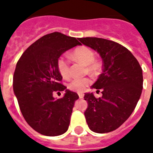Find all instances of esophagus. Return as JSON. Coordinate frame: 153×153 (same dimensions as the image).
<instances>
[{"label":"esophagus","mask_w":153,"mask_h":153,"mask_svg":"<svg viewBox=\"0 0 153 153\" xmlns=\"http://www.w3.org/2000/svg\"><path fill=\"white\" fill-rule=\"evenodd\" d=\"M78 95H79V99H83L84 97V94L83 93H78Z\"/></svg>","instance_id":"34e87169"}]
</instances>
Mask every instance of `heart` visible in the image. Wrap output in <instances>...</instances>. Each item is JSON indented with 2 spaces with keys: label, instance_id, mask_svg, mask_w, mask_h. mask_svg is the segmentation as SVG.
Returning a JSON list of instances; mask_svg holds the SVG:
<instances>
[{
  "label": "heart",
  "instance_id": "obj_1",
  "mask_svg": "<svg viewBox=\"0 0 153 153\" xmlns=\"http://www.w3.org/2000/svg\"><path fill=\"white\" fill-rule=\"evenodd\" d=\"M73 56L76 60L81 62L86 66V70L90 74H97L100 70V65L97 62L94 61L95 55L90 48L87 47H79L73 53ZM57 69L60 75L63 78H68L70 76V63L65 56H61L57 60ZM91 83L90 78H74L69 82L68 88L70 90L75 92L84 91L86 88Z\"/></svg>",
  "mask_w": 153,
  "mask_h": 153
}]
</instances>
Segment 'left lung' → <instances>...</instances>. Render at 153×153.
Segmentation results:
<instances>
[{"instance_id": "8db88e82", "label": "left lung", "mask_w": 153, "mask_h": 153, "mask_svg": "<svg viewBox=\"0 0 153 153\" xmlns=\"http://www.w3.org/2000/svg\"><path fill=\"white\" fill-rule=\"evenodd\" d=\"M79 40L97 51L102 60V73L91 86L97 91L102 90V96L97 99L93 93H85L86 123L94 132H112L136 108L143 90V70L132 53L118 43L97 37Z\"/></svg>"}]
</instances>
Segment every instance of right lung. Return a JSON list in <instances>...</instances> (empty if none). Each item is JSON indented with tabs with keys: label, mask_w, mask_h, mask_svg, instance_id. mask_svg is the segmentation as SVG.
Listing matches in <instances>:
<instances>
[{
	"label": "right lung",
	"mask_w": 153,
	"mask_h": 153,
	"mask_svg": "<svg viewBox=\"0 0 153 153\" xmlns=\"http://www.w3.org/2000/svg\"><path fill=\"white\" fill-rule=\"evenodd\" d=\"M79 42L75 37L53 32L31 44L19 59L13 74V93L24 120L35 131L47 136L63 134L68 129L75 92L67 90L60 81L57 60ZM65 90L56 100L55 91Z\"/></svg>",
	"instance_id": "1"
}]
</instances>
